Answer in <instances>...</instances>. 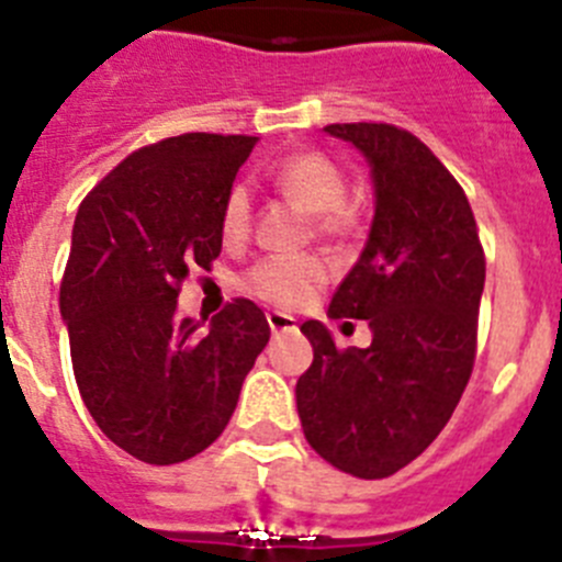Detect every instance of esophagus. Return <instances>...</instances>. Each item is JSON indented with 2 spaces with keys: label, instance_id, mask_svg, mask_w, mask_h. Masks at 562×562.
<instances>
[{
  "label": "esophagus",
  "instance_id": "34e87169",
  "mask_svg": "<svg viewBox=\"0 0 562 562\" xmlns=\"http://www.w3.org/2000/svg\"><path fill=\"white\" fill-rule=\"evenodd\" d=\"M267 324H270L272 335H284V331H295V317L284 315V312H267Z\"/></svg>",
  "mask_w": 562,
  "mask_h": 562
}]
</instances>
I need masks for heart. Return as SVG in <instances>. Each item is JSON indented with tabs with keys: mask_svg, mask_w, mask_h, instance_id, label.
<instances>
[{
	"mask_svg": "<svg viewBox=\"0 0 562 562\" xmlns=\"http://www.w3.org/2000/svg\"><path fill=\"white\" fill-rule=\"evenodd\" d=\"M272 188L284 200L312 216V225L326 238H349L360 225V211L346 200V177L321 151H295L278 162ZM252 225V202L247 188L227 191L220 213V231L225 241L247 238ZM329 265L321 256L261 258L245 276V290L278 310H297L310 304L329 284Z\"/></svg>",
	"mask_w": 562,
	"mask_h": 562,
	"instance_id": "b5f03b06",
	"label": "heart"
}]
</instances>
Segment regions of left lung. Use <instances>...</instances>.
Returning <instances> with one entry per match:
<instances>
[{"label": "left lung", "instance_id": "1", "mask_svg": "<svg viewBox=\"0 0 562 562\" xmlns=\"http://www.w3.org/2000/svg\"><path fill=\"white\" fill-rule=\"evenodd\" d=\"M366 154L374 222L331 317L369 321V349H337L321 321L301 326L315 360L295 385L304 436L357 479H389L441 434L473 374L484 247L453 173L391 123H331Z\"/></svg>", "mask_w": 562, "mask_h": 562}]
</instances>
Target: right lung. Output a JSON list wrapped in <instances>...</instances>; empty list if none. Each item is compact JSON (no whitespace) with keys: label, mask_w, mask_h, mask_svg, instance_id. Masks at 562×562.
<instances>
[{"label":"right lung","mask_w":562,"mask_h":562,"mask_svg":"<svg viewBox=\"0 0 562 562\" xmlns=\"http://www.w3.org/2000/svg\"><path fill=\"white\" fill-rule=\"evenodd\" d=\"M256 137L188 132L132 151L83 196L61 278L78 391L134 459L177 464L220 439L270 340L236 297L202 321L177 315L188 272L222 252L220 213Z\"/></svg>","instance_id":"add662e5"}]
</instances>
